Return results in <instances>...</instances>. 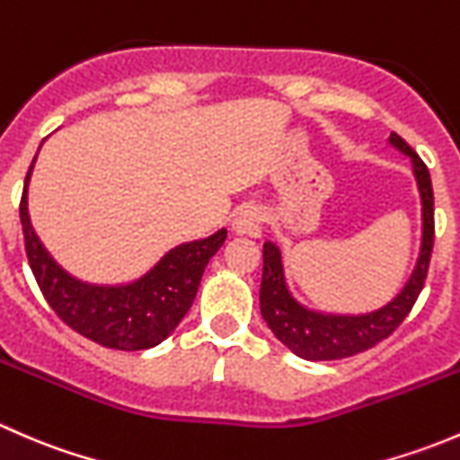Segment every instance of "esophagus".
Masks as SVG:
<instances>
[{"label": "esophagus", "mask_w": 460, "mask_h": 460, "mask_svg": "<svg viewBox=\"0 0 460 460\" xmlns=\"http://www.w3.org/2000/svg\"><path fill=\"white\" fill-rule=\"evenodd\" d=\"M260 222H262V216L256 207H247L243 211H238V216L234 217V231L238 235H260Z\"/></svg>", "instance_id": "esophagus-1"}]
</instances>
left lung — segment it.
I'll return each instance as SVG.
<instances>
[{"label": "left lung", "mask_w": 460, "mask_h": 460, "mask_svg": "<svg viewBox=\"0 0 460 460\" xmlns=\"http://www.w3.org/2000/svg\"><path fill=\"white\" fill-rule=\"evenodd\" d=\"M389 142L411 157L420 202H423V247L414 273L401 294L383 309L363 316H332L305 309L294 300L285 282L282 258L276 244L264 243L262 285H260V312L278 341L305 360H338L372 349L380 341L392 336L394 329L407 318L428 278L431 247H434V191L429 171L419 153L392 131Z\"/></svg>", "instance_id": "left-lung-1"}]
</instances>
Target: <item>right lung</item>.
<instances>
[{"mask_svg":"<svg viewBox=\"0 0 460 460\" xmlns=\"http://www.w3.org/2000/svg\"><path fill=\"white\" fill-rule=\"evenodd\" d=\"M31 169L22 193L20 220L31 271L50 309L77 333L111 349L137 351L164 341L193 305L204 267L225 244L226 231L171 249L155 269L133 285H84L55 264L32 231L26 211Z\"/></svg>","mask_w":460,"mask_h":460,"instance_id":"right-lung-1","label":"right lung"}]
</instances>
